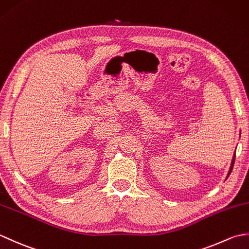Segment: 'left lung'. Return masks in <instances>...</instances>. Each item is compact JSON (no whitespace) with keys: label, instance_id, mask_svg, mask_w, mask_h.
<instances>
[{"label":"left lung","instance_id":"left-lung-1","mask_svg":"<svg viewBox=\"0 0 249 249\" xmlns=\"http://www.w3.org/2000/svg\"><path fill=\"white\" fill-rule=\"evenodd\" d=\"M234 160H235V153H234V155H233V158H232L231 166H230V170H229V172H228V176H227V178H228V177L230 176V173H231V171H232V168H233V165H234Z\"/></svg>","mask_w":249,"mask_h":249}]
</instances>
